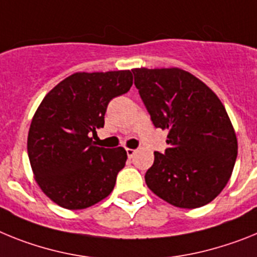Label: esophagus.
<instances>
[{"instance_id":"obj_1","label":"esophagus","mask_w":257,"mask_h":257,"mask_svg":"<svg viewBox=\"0 0 257 257\" xmlns=\"http://www.w3.org/2000/svg\"><path fill=\"white\" fill-rule=\"evenodd\" d=\"M136 154V150H133V149H126V155H128V158L131 159V158H133Z\"/></svg>"}]
</instances>
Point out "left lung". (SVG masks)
<instances>
[{
  "label": "left lung",
  "mask_w": 257,
  "mask_h": 257,
  "mask_svg": "<svg viewBox=\"0 0 257 257\" xmlns=\"http://www.w3.org/2000/svg\"><path fill=\"white\" fill-rule=\"evenodd\" d=\"M135 85L156 128L168 132L164 153L145 175L154 194L180 208L215 199L230 180L238 142L217 95L181 68H135Z\"/></svg>",
  "instance_id": "left-lung-1"
}]
</instances>
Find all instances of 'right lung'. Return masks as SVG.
<instances>
[{"label":"right lung","instance_id":"right-lung-1","mask_svg":"<svg viewBox=\"0 0 257 257\" xmlns=\"http://www.w3.org/2000/svg\"><path fill=\"white\" fill-rule=\"evenodd\" d=\"M129 70L76 72L49 91L33 115L27 150L37 185L58 206L84 209L113 190L124 168L122 147L93 144L107 104L131 89Z\"/></svg>","mask_w":257,"mask_h":257}]
</instances>
